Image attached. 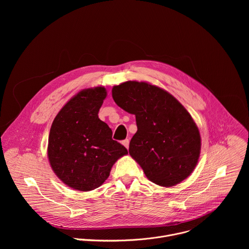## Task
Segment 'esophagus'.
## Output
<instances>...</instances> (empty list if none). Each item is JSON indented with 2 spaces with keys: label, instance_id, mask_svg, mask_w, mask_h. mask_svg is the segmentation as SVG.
<instances>
[{
  "label": "esophagus",
  "instance_id": "34e87169",
  "mask_svg": "<svg viewBox=\"0 0 249 249\" xmlns=\"http://www.w3.org/2000/svg\"><path fill=\"white\" fill-rule=\"evenodd\" d=\"M129 143H130V141H129V139H126V140H124L123 142H122V144H123V146L126 148V149H129Z\"/></svg>",
  "mask_w": 249,
  "mask_h": 249
}]
</instances>
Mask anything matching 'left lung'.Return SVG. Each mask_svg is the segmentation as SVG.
<instances>
[{
	"instance_id": "1",
	"label": "left lung",
	"mask_w": 249,
	"mask_h": 249,
	"mask_svg": "<svg viewBox=\"0 0 249 249\" xmlns=\"http://www.w3.org/2000/svg\"><path fill=\"white\" fill-rule=\"evenodd\" d=\"M123 110L136 116L130 156L148 179L171 187L194 170L201 151L199 129L184 106L166 90L146 82L128 81L112 89Z\"/></svg>"
}]
</instances>
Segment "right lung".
<instances>
[{
	"label": "right lung",
	"instance_id": "1",
	"mask_svg": "<svg viewBox=\"0 0 249 249\" xmlns=\"http://www.w3.org/2000/svg\"><path fill=\"white\" fill-rule=\"evenodd\" d=\"M106 95L103 87L81 90L63 106L50 129V165L62 182L78 191L102 185L116 160L128 154L98 118Z\"/></svg>",
	"mask_w": 249,
	"mask_h": 249
}]
</instances>
